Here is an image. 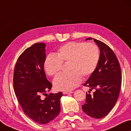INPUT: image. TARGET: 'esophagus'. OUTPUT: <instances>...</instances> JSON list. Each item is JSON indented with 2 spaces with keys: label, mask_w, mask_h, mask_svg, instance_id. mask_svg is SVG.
Returning a JSON list of instances; mask_svg holds the SVG:
<instances>
[{
  "label": "esophagus",
  "mask_w": 131,
  "mask_h": 131,
  "mask_svg": "<svg viewBox=\"0 0 131 131\" xmlns=\"http://www.w3.org/2000/svg\"><path fill=\"white\" fill-rule=\"evenodd\" d=\"M63 94H72L73 93V92L72 91H63Z\"/></svg>",
  "instance_id": "34e87169"
}]
</instances>
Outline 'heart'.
<instances>
[{"label":"heart","mask_w":131,"mask_h":131,"mask_svg":"<svg viewBox=\"0 0 131 131\" xmlns=\"http://www.w3.org/2000/svg\"><path fill=\"white\" fill-rule=\"evenodd\" d=\"M100 59L97 45L85 42H69L58 49L56 55L49 54L45 60L44 68L48 75L53 76L68 64L69 72L60 73L54 78V88L60 91H70L79 85L82 77H87L95 71Z\"/></svg>","instance_id":"heart-1"}]
</instances>
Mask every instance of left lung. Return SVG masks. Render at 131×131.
<instances>
[{"instance_id": "left-lung-1", "label": "left lung", "mask_w": 131, "mask_h": 131, "mask_svg": "<svg viewBox=\"0 0 131 131\" xmlns=\"http://www.w3.org/2000/svg\"><path fill=\"white\" fill-rule=\"evenodd\" d=\"M94 41L100 48V61L84 85L95 91L92 95L86 92L85 103L82 108L88 116L101 118L109 114L115 105L121 90V72L119 61L112 49L100 40L94 39Z\"/></svg>"}]
</instances>
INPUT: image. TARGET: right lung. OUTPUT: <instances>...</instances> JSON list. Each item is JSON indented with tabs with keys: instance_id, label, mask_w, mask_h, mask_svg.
<instances>
[{
	"instance_id": "obj_1",
	"label": "right lung",
	"mask_w": 131,
	"mask_h": 131,
	"mask_svg": "<svg viewBox=\"0 0 131 131\" xmlns=\"http://www.w3.org/2000/svg\"><path fill=\"white\" fill-rule=\"evenodd\" d=\"M46 45L35 43L26 49L17 60L13 74V88L23 111L40 124H48L60 112L61 92L41 95L51 90L52 84L44 70Z\"/></svg>"
}]
</instances>
